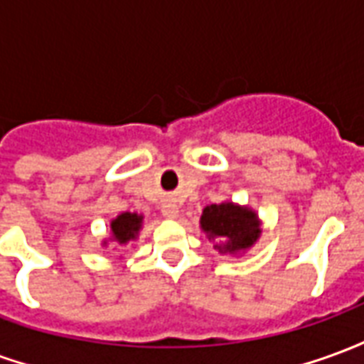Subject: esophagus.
<instances>
[{
    "mask_svg": "<svg viewBox=\"0 0 364 364\" xmlns=\"http://www.w3.org/2000/svg\"><path fill=\"white\" fill-rule=\"evenodd\" d=\"M161 213H164L166 218H177V216H179V208L175 205H171V203H167V205H164V208H161Z\"/></svg>",
    "mask_w": 364,
    "mask_h": 364,
    "instance_id": "obj_1",
    "label": "esophagus"
}]
</instances>
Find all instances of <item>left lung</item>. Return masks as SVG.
Instances as JSON below:
<instances>
[{"mask_svg":"<svg viewBox=\"0 0 364 364\" xmlns=\"http://www.w3.org/2000/svg\"><path fill=\"white\" fill-rule=\"evenodd\" d=\"M200 230L220 255H244L261 237L259 214L247 205L222 200L205 206Z\"/></svg>","mask_w":364,"mask_h":364,"instance_id":"1","label":"left lung"}]
</instances>
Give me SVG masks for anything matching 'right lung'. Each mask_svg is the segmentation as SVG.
I'll list each match as a JSON object with an SVG mask.
<instances>
[{
	"label": "right lung",
	"instance_id": "1",
	"mask_svg": "<svg viewBox=\"0 0 364 364\" xmlns=\"http://www.w3.org/2000/svg\"><path fill=\"white\" fill-rule=\"evenodd\" d=\"M144 224V214L138 213H120L117 218L111 220V236L105 237L101 245L109 247V244H114V247L132 244L140 236V230Z\"/></svg>",
	"mask_w": 364,
	"mask_h": 364
}]
</instances>
